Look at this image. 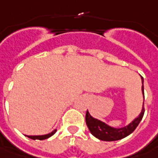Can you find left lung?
<instances>
[{
	"mask_svg": "<svg viewBox=\"0 0 158 158\" xmlns=\"http://www.w3.org/2000/svg\"><path fill=\"white\" fill-rule=\"evenodd\" d=\"M141 79H142V84H143V78H141ZM142 92L144 94L143 85H142ZM144 111H145V109L143 106L140 116L138 118H136L127 127H123V128L117 129V128H112V127H109L103 122L96 119V118H94L87 110L86 113V123L90 133L97 139L105 141H118V140H121V139L127 137L134 132L142 119Z\"/></svg>",
	"mask_w": 158,
	"mask_h": 158,
	"instance_id": "1",
	"label": "left lung"
}]
</instances>
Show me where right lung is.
Masks as SVG:
<instances>
[{
	"label": "right lung",
	"instance_id": "add662e5",
	"mask_svg": "<svg viewBox=\"0 0 158 158\" xmlns=\"http://www.w3.org/2000/svg\"><path fill=\"white\" fill-rule=\"evenodd\" d=\"M56 132V130H54V131L51 132L50 134H45V135H39V136H27V137H28V138H30V139H31V140H40V141H41V140H45V139L49 138V137L52 136L53 134H55Z\"/></svg>",
	"mask_w": 158,
	"mask_h": 158
}]
</instances>
